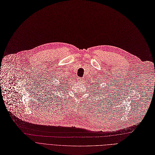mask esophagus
Here are the masks:
<instances>
[{
    "label": "esophagus",
    "instance_id": "esophagus-1",
    "mask_svg": "<svg viewBox=\"0 0 155 155\" xmlns=\"http://www.w3.org/2000/svg\"><path fill=\"white\" fill-rule=\"evenodd\" d=\"M78 81H83V80H82V79L81 78H78Z\"/></svg>",
    "mask_w": 155,
    "mask_h": 155
}]
</instances>
